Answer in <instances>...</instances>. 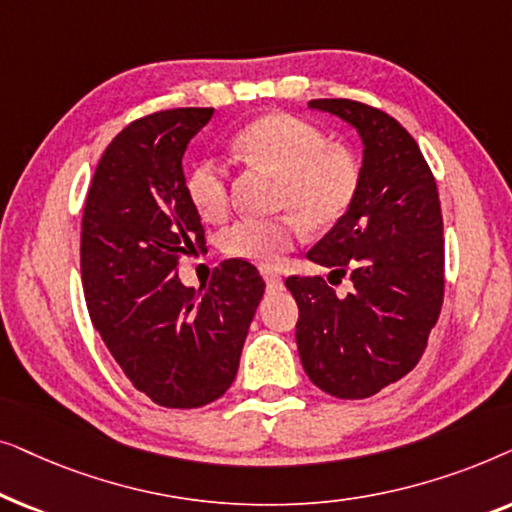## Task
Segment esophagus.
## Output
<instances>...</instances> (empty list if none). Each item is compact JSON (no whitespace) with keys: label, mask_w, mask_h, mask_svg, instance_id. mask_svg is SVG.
<instances>
[{"label":"esophagus","mask_w":512,"mask_h":512,"mask_svg":"<svg viewBox=\"0 0 512 512\" xmlns=\"http://www.w3.org/2000/svg\"><path fill=\"white\" fill-rule=\"evenodd\" d=\"M261 275H263V279H265V284H268V289H272V291L282 289V277H279V272L270 270V268H263Z\"/></svg>","instance_id":"1"}]
</instances>
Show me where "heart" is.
Returning <instances> with one entry per match:
<instances>
[{
  "instance_id": "obj_1",
  "label": "heart",
  "mask_w": 512,
  "mask_h": 512,
  "mask_svg": "<svg viewBox=\"0 0 512 512\" xmlns=\"http://www.w3.org/2000/svg\"><path fill=\"white\" fill-rule=\"evenodd\" d=\"M235 149L282 177L279 207L296 212L277 219L244 216L230 223L221 233V247L242 261H279L303 233L300 218L310 228L333 226L347 214L359 191V165L352 153L328 146L324 132L298 116L256 118L237 132ZM186 191L202 219H223L230 202L228 167L216 158L200 160L188 172Z\"/></svg>"
}]
</instances>
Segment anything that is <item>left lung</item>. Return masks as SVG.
Wrapping results in <instances>:
<instances>
[{
  "instance_id": "8db88e82",
  "label": "left lung",
  "mask_w": 512,
  "mask_h": 512,
  "mask_svg": "<svg viewBox=\"0 0 512 512\" xmlns=\"http://www.w3.org/2000/svg\"><path fill=\"white\" fill-rule=\"evenodd\" d=\"M310 109L359 132L363 160L352 207L307 251L331 268L289 277L298 303L296 342L303 368L335 398H368L408 375L422 359L443 305V214L436 179L396 118L354 100H312ZM333 276L353 291L338 297Z\"/></svg>"
}]
</instances>
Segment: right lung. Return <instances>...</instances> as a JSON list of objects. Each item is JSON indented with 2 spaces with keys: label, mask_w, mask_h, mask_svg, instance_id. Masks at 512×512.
Segmentation results:
<instances>
[{
  "label": "right lung",
  "mask_w": 512,
  "mask_h": 512,
  "mask_svg": "<svg viewBox=\"0 0 512 512\" xmlns=\"http://www.w3.org/2000/svg\"><path fill=\"white\" fill-rule=\"evenodd\" d=\"M214 109H170L111 139L88 188L81 279L95 331L125 377L163 408H200L228 391L265 282L242 258L198 291L179 258L205 230L186 191V146Z\"/></svg>",
  "instance_id": "add662e5"
}]
</instances>
